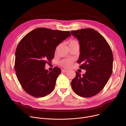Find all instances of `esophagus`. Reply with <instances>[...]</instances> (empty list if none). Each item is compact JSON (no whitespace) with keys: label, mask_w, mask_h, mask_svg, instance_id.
I'll use <instances>...</instances> for the list:
<instances>
[{"label":"esophagus","mask_w":126,"mask_h":126,"mask_svg":"<svg viewBox=\"0 0 126 126\" xmlns=\"http://www.w3.org/2000/svg\"><path fill=\"white\" fill-rule=\"evenodd\" d=\"M68 70H66V69H62V71L63 72H67Z\"/></svg>","instance_id":"1"}]
</instances>
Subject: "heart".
Wrapping results in <instances>:
<instances>
[{
    "mask_svg": "<svg viewBox=\"0 0 126 126\" xmlns=\"http://www.w3.org/2000/svg\"><path fill=\"white\" fill-rule=\"evenodd\" d=\"M78 43V42L76 40H71L69 42V44H72V43ZM73 61H74V59L72 58L64 59H62V60H61L59 62V64L60 66H61L63 67L67 68V67H69L71 65V64L73 63Z\"/></svg>",
    "mask_w": 126,
    "mask_h": 126,
    "instance_id": "b5f03b06",
    "label": "heart"
}]
</instances>
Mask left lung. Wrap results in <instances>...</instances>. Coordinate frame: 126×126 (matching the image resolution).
Wrapping results in <instances>:
<instances>
[{"label":"left lung","instance_id":"left-lung-1","mask_svg":"<svg viewBox=\"0 0 126 126\" xmlns=\"http://www.w3.org/2000/svg\"><path fill=\"white\" fill-rule=\"evenodd\" d=\"M71 33L80 44L77 63H82L80 69L86 70L82 76L76 72V77L71 82L72 88L81 97L94 96L104 88L112 74V50L103 36L93 29H81Z\"/></svg>","mask_w":126,"mask_h":126}]
</instances>
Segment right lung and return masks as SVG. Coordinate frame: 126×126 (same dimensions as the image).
Returning a JSON list of instances; mask_svg holds the SVG:
<instances>
[{"instance_id":"obj_1","label":"right lung","mask_w":126,"mask_h":126,"mask_svg":"<svg viewBox=\"0 0 126 126\" xmlns=\"http://www.w3.org/2000/svg\"><path fill=\"white\" fill-rule=\"evenodd\" d=\"M71 36L70 31L37 28L28 34L18 44L15 52L14 70L24 91L34 97L51 93L61 70L55 67L49 72L46 63L54 56L58 44Z\"/></svg>"}]
</instances>
